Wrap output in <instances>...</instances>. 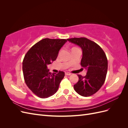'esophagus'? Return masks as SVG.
I'll use <instances>...</instances> for the list:
<instances>
[{"label": "esophagus", "mask_w": 128, "mask_h": 128, "mask_svg": "<svg viewBox=\"0 0 128 128\" xmlns=\"http://www.w3.org/2000/svg\"><path fill=\"white\" fill-rule=\"evenodd\" d=\"M65 75H70L71 73H70V72H65Z\"/></svg>", "instance_id": "1"}]
</instances>
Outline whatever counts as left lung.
<instances>
[{"instance_id": "8db88e82", "label": "left lung", "mask_w": 128, "mask_h": 128, "mask_svg": "<svg viewBox=\"0 0 128 128\" xmlns=\"http://www.w3.org/2000/svg\"><path fill=\"white\" fill-rule=\"evenodd\" d=\"M67 40L82 49L80 65L87 70L86 76L78 75L79 80L74 88L80 96H92L102 86L106 79L108 61L105 53L97 44L86 38H72Z\"/></svg>"}]
</instances>
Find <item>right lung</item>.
<instances>
[{
    "mask_svg": "<svg viewBox=\"0 0 128 128\" xmlns=\"http://www.w3.org/2000/svg\"><path fill=\"white\" fill-rule=\"evenodd\" d=\"M66 40L44 39L38 42L26 54L22 69L26 86L38 97L47 98L54 94L64 72H49L48 65L56 60Z\"/></svg>",
    "mask_w": 128,
    "mask_h": 128,
    "instance_id": "right-lung-1",
    "label": "right lung"
}]
</instances>
